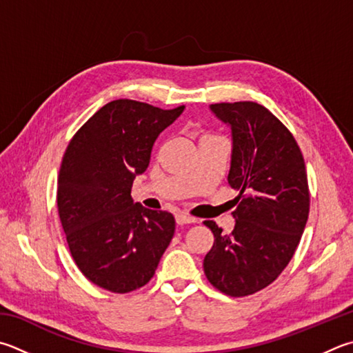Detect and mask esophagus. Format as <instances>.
Wrapping results in <instances>:
<instances>
[{
    "mask_svg": "<svg viewBox=\"0 0 353 353\" xmlns=\"http://www.w3.org/2000/svg\"><path fill=\"white\" fill-rule=\"evenodd\" d=\"M176 222H177V225H185V223H194L197 221L194 219V217H191L188 214L179 213V214H176Z\"/></svg>",
    "mask_w": 353,
    "mask_h": 353,
    "instance_id": "esophagus-1",
    "label": "esophagus"
}]
</instances>
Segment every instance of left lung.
Here are the masks:
<instances>
[{
    "instance_id": "obj_1",
    "label": "left lung",
    "mask_w": 353,
    "mask_h": 353,
    "mask_svg": "<svg viewBox=\"0 0 353 353\" xmlns=\"http://www.w3.org/2000/svg\"><path fill=\"white\" fill-rule=\"evenodd\" d=\"M232 131L228 183L234 199L230 234L205 221L214 243L203 259L205 276L228 296H247L272 284L290 262L309 217L303 154L290 131L254 101L210 105Z\"/></svg>"
}]
</instances>
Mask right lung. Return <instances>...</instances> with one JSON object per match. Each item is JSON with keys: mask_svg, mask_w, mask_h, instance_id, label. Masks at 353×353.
Listing matches in <instances>:
<instances>
[{"mask_svg": "<svg viewBox=\"0 0 353 353\" xmlns=\"http://www.w3.org/2000/svg\"><path fill=\"white\" fill-rule=\"evenodd\" d=\"M183 110L110 101L77 131L63 156L57 205L70 254L105 290L128 293L150 283L174 236L172 214L134 202L131 188L148 168L159 134Z\"/></svg>", "mask_w": 353, "mask_h": 353, "instance_id": "1", "label": "right lung"}]
</instances>
